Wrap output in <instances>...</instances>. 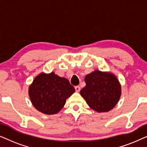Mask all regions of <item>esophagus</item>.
I'll return each instance as SVG.
<instances>
[{
	"label": "esophagus",
	"instance_id": "esophagus-1",
	"mask_svg": "<svg viewBox=\"0 0 147 147\" xmlns=\"http://www.w3.org/2000/svg\"><path fill=\"white\" fill-rule=\"evenodd\" d=\"M75 90H76V92H79L80 91V86H76Z\"/></svg>",
	"mask_w": 147,
	"mask_h": 147
}]
</instances>
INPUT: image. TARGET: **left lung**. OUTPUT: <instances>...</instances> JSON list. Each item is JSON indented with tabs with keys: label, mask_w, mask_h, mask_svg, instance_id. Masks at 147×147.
<instances>
[{
	"label": "left lung",
	"mask_w": 147,
	"mask_h": 147,
	"mask_svg": "<svg viewBox=\"0 0 147 147\" xmlns=\"http://www.w3.org/2000/svg\"><path fill=\"white\" fill-rule=\"evenodd\" d=\"M86 85L80 91L90 108L98 112H106L114 108L121 96V85L110 72L99 70L85 77Z\"/></svg>",
	"instance_id": "left-lung-1"
}]
</instances>
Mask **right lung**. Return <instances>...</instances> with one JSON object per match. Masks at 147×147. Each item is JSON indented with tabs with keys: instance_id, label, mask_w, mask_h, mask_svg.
<instances>
[{
	"instance_id": "add662e5",
	"label": "right lung",
	"mask_w": 147,
	"mask_h": 147,
	"mask_svg": "<svg viewBox=\"0 0 147 147\" xmlns=\"http://www.w3.org/2000/svg\"><path fill=\"white\" fill-rule=\"evenodd\" d=\"M75 88L65 78L54 72L36 76L29 87V96L34 107L45 114H55L65 105Z\"/></svg>"
}]
</instances>
